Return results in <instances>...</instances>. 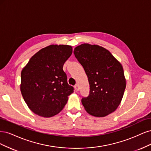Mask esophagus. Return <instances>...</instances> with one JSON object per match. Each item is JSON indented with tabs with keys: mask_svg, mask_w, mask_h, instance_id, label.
Here are the masks:
<instances>
[{
	"mask_svg": "<svg viewBox=\"0 0 151 151\" xmlns=\"http://www.w3.org/2000/svg\"><path fill=\"white\" fill-rule=\"evenodd\" d=\"M74 88H75V89H76V91H79V85L76 84V85L74 86Z\"/></svg>",
	"mask_w": 151,
	"mask_h": 151,
	"instance_id": "esophagus-1",
	"label": "esophagus"
}]
</instances>
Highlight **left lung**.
<instances>
[{
    "label": "left lung",
    "mask_w": 151,
    "mask_h": 151,
    "mask_svg": "<svg viewBox=\"0 0 151 151\" xmlns=\"http://www.w3.org/2000/svg\"><path fill=\"white\" fill-rule=\"evenodd\" d=\"M75 57L88 76L90 92L81 101L86 111L96 117L106 116L119 106L126 88L120 62L108 50L84 43L74 48Z\"/></svg>",
    "instance_id": "obj_1"
}]
</instances>
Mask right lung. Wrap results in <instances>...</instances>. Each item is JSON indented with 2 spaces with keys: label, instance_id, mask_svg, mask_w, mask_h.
Returning a JSON list of instances; mask_svg holds the SVG:
<instances>
[{
  "label": "right lung",
  "instance_id": "right-lung-1",
  "mask_svg": "<svg viewBox=\"0 0 151 151\" xmlns=\"http://www.w3.org/2000/svg\"><path fill=\"white\" fill-rule=\"evenodd\" d=\"M72 53L69 45H49L36 53L22 68L21 92L36 115L45 118L56 115L74 92L63 70V64Z\"/></svg>",
  "mask_w": 151,
  "mask_h": 151
}]
</instances>
